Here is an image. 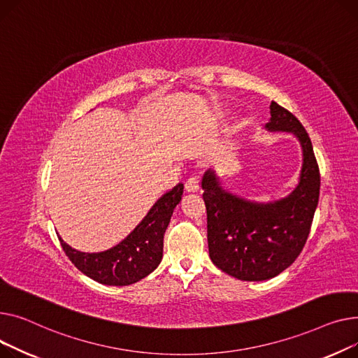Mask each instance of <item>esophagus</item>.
I'll use <instances>...</instances> for the list:
<instances>
[{
  "label": "esophagus",
  "instance_id": "1",
  "mask_svg": "<svg viewBox=\"0 0 358 358\" xmlns=\"http://www.w3.org/2000/svg\"><path fill=\"white\" fill-rule=\"evenodd\" d=\"M185 187H186L187 192H198L199 187H201V180H199V178H196V176L189 178V179L186 180V183H185Z\"/></svg>",
  "mask_w": 358,
  "mask_h": 358
}]
</instances>
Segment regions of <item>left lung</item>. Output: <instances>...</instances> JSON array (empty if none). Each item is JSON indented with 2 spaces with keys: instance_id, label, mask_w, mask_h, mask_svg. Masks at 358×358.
<instances>
[{
  "instance_id": "left-lung-1",
  "label": "left lung",
  "mask_w": 358,
  "mask_h": 358,
  "mask_svg": "<svg viewBox=\"0 0 358 358\" xmlns=\"http://www.w3.org/2000/svg\"><path fill=\"white\" fill-rule=\"evenodd\" d=\"M270 115V131H290L302 144L303 166L295 191L276 202L255 203L225 192L213 171L202 179L209 257L227 275L247 282L275 278L298 259L320 199V167L303 125L275 101Z\"/></svg>"
}]
</instances>
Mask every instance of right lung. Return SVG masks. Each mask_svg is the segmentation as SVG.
I'll return each instance as SVG.
<instances>
[{
  "mask_svg": "<svg viewBox=\"0 0 358 358\" xmlns=\"http://www.w3.org/2000/svg\"><path fill=\"white\" fill-rule=\"evenodd\" d=\"M182 195L183 185L179 183L153 205L127 238L102 253H82L57 236L60 245L83 275L95 282L110 286L133 285L159 266L163 257L164 231Z\"/></svg>",
  "mask_w": 358,
  "mask_h": 358,
  "instance_id": "add662e5",
  "label": "right lung"
}]
</instances>
